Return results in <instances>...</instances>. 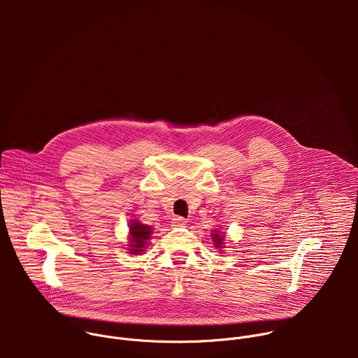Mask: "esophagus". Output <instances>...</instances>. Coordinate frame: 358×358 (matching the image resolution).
I'll return each mask as SVG.
<instances>
[{
  "instance_id": "1",
  "label": "esophagus",
  "mask_w": 358,
  "mask_h": 358,
  "mask_svg": "<svg viewBox=\"0 0 358 358\" xmlns=\"http://www.w3.org/2000/svg\"><path fill=\"white\" fill-rule=\"evenodd\" d=\"M171 224H173V227H176V228H180V227H184V225H187V221H185V218H182V217H174Z\"/></svg>"
}]
</instances>
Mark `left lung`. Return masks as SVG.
Returning <instances> with one entry per match:
<instances>
[{"mask_svg": "<svg viewBox=\"0 0 358 358\" xmlns=\"http://www.w3.org/2000/svg\"><path fill=\"white\" fill-rule=\"evenodd\" d=\"M213 239H214V245L217 249H221L224 246V235H221L220 231L213 234Z\"/></svg>", "mask_w": 358, "mask_h": 358, "instance_id": "obj_1", "label": "left lung"}]
</instances>
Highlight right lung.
<instances>
[{"label":"right lung","mask_w":358,"mask_h":358,"mask_svg":"<svg viewBox=\"0 0 358 358\" xmlns=\"http://www.w3.org/2000/svg\"><path fill=\"white\" fill-rule=\"evenodd\" d=\"M151 227H147L136 220L131 221L130 224V243L131 245H127L130 249V253L136 255V253H140L143 252V249L145 248L147 245V241L150 239V235H151Z\"/></svg>","instance_id":"add662e5"}]
</instances>
